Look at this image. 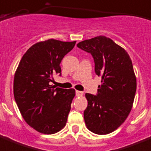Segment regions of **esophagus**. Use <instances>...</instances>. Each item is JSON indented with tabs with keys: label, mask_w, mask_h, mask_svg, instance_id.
Wrapping results in <instances>:
<instances>
[{
	"label": "esophagus",
	"mask_w": 151,
	"mask_h": 151,
	"mask_svg": "<svg viewBox=\"0 0 151 151\" xmlns=\"http://www.w3.org/2000/svg\"><path fill=\"white\" fill-rule=\"evenodd\" d=\"M76 96H83V93L81 92V91H76Z\"/></svg>",
	"instance_id": "34e87169"
}]
</instances>
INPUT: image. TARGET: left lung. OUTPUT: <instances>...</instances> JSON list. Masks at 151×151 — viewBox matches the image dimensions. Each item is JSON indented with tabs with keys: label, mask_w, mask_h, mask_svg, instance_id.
Here are the masks:
<instances>
[{
	"label": "left lung",
	"mask_w": 151,
	"mask_h": 151,
	"mask_svg": "<svg viewBox=\"0 0 151 151\" xmlns=\"http://www.w3.org/2000/svg\"><path fill=\"white\" fill-rule=\"evenodd\" d=\"M92 55L95 73L102 77L96 96L86 93V127L104 135L117 129L130 113L137 89L132 61L124 48L106 36H97L77 44Z\"/></svg>",
	"instance_id": "obj_1"
}]
</instances>
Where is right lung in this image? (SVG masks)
Listing matches in <instances>:
<instances>
[{"label": "right lung", "mask_w": 151, "mask_h": 151, "mask_svg": "<svg viewBox=\"0 0 151 151\" xmlns=\"http://www.w3.org/2000/svg\"><path fill=\"white\" fill-rule=\"evenodd\" d=\"M76 42L48 39L33 45L22 58L14 78V96L22 117L39 133L63 129L76 95L74 89L55 88L53 76Z\"/></svg>", "instance_id": "1"}]
</instances>
